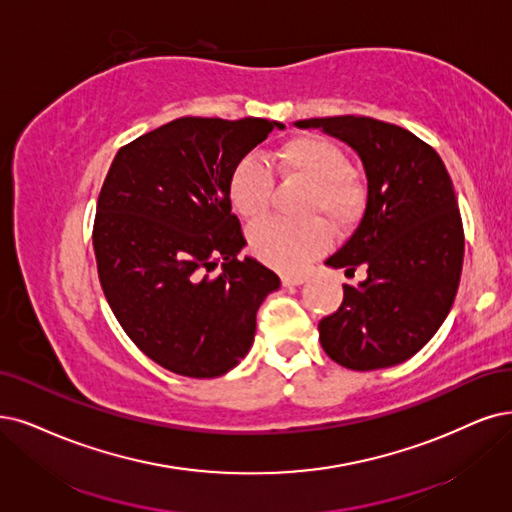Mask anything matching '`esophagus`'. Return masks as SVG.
Listing matches in <instances>:
<instances>
[{
  "instance_id": "1",
  "label": "esophagus",
  "mask_w": 512,
  "mask_h": 512,
  "mask_svg": "<svg viewBox=\"0 0 512 512\" xmlns=\"http://www.w3.org/2000/svg\"><path fill=\"white\" fill-rule=\"evenodd\" d=\"M280 280L285 287H297V285H304L308 276L306 274H282Z\"/></svg>"
}]
</instances>
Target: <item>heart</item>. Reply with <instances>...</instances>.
Returning a JSON list of instances; mask_svg holds the SVG:
<instances>
[{"label":"heart","mask_w":512,"mask_h":512,"mask_svg":"<svg viewBox=\"0 0 512 512\" xmlns=\"http://www.w3.org/2000/svg\"><path fill=\"white\" fill-rule=\"evenodd\" d=\"M272 170L282 179L308 185L299 211L306 221H263L251 230L249 246L268 266L297 272L327 246L328 224L335 234H342L363 217L367 189L350 170L346 151L320 135H297L278 145ZM272 170L251 156L240 158L230 170L227 200L244 221H259L268 213L274 192Z\"/></svg>","instance_id":"1"}]
</instances>
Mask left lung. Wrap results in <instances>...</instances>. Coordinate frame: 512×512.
<instances>
[{"label": "left lung", "mask_w": 512, "mask_h": 512, "mask_svg": "<svg viewBox=\"0 0 512 512\" xmlns=\"http://www.w3.org/2000/svg\"><path fill=\"white\" fill-rule=\"evenodd\" d=\"M348 143L363 160L367 206L350 240L327 259L354 276L344 301L318 323L320 344L337 365L373 371L399 365L439 331L456 299L464 227L447 168L413 132L365 116L295 122Z\"/></svg>", "instance_id": "8db88e82"}]
</instances>
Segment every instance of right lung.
Masks as SVG:
<instances>
[{
  "label": "right lung",
  "mask_w": 512,
  "mask_h": 512,
  "mask_svg": "<svg viewBox=\"0 0 512 512\" xmlns=\"http://www.w3.org/2000/svg\"><path fill=\"white\" fill-rule=\"evenodd\" d=\"M274 128L179 118L111 162L92 227L99 280L126 335L168 371L202 380L234 369L263 297L280 287L272 270L238 257L246 240L227 200L230 170Z\"/></svg>",
  "instance_id": "1"
}]
</instances>
